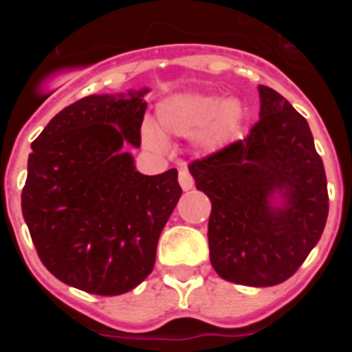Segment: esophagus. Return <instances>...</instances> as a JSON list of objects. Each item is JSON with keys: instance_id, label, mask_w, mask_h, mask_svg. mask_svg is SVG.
Wrapping results in <instances>:
<instances>
[{"instance_id": "obj_1", "label": "esophagus", "mask_w": 352, "mask_h": 352, "mask_svg": "<svg viewBox=\"0 0 352 352\" xmlns=\"http://www.w3.org/2000/svg\"><path fill=\"white\" fill-rule=\"evenodd\" d=\"M178 182H179V185H182L183 190H190L192 186H194V178H192L190 173H188V169H185V167H182V169H179Z\"/></svg>"}]
</instances>
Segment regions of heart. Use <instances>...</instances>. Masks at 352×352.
I'll list each match as a JSON object with an SVG mask.
<instances>
[{
  "instance_id": "b5f03b06",
  "label": "heart",
  "mask_w": 352,
  "mask_h": 352,
  "mask_svg": "<svg viewBox=\"0 0 352 352\" xmlns=\"http://www.w3.org/2000/svg\"><path fill=\"white\" fill-rule=\"evenodd\" d=\"M241 121L243 104L234 96L219 98L194 91L173 93L158 104V126L151 121L142 125V141L148 148L162 151L167 148L162 131L178 138L194 135L195 148L204 153H214L229 142Z\"/></svg>"
}]
</instances>
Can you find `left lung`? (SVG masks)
I'll list each match as a JSON object with an SVG mask.
<instances>
[{"label":"left lung","mask_w":352,"mask_h":352,"mask_svg":"<svg viewBox=\"0 0 352 352\" xmlns=\"http://www.w3.org/2000/svg\"><path fill=\"white\" fill-rule=\"evenodd\" d=\"M259 121L188 166L211 201L210 261L223 280L270 287L287 280L317 245L328 219L324 166L303 116L259 86Z\"/></svg>","instance_id":"8db88e82"}]
</instances>
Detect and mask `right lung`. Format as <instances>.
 <instances>
[{
	"label": "right lung",
	"instance_id": "obj_1",
	"mask_svg": "<svg viewBox=\"0 0 352 352\" xmlns=\"http://www.w3.org/2000/svg\"><path fill=\"white\" fill-rule=\"evenodd\" d=\"M148 88L89 95L56 114L31 144L23 217L43 266L72 287L116 296L151 273L182 197L178 170H135Z\"/></svg>",
	"mask_w": 352,
	"mask_h": 352
}]
</instances>
